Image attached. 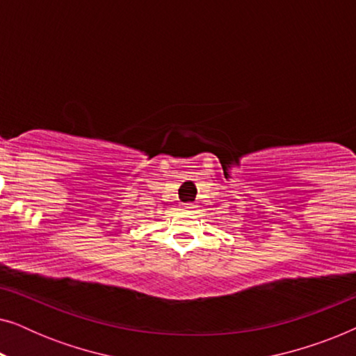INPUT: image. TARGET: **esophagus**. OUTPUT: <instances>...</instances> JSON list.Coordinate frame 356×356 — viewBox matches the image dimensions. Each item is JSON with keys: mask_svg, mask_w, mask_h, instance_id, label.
<instances>
[{"mask_svg": "<svg viewBox=\"0 0 356 356\" xmlns=\"http://www.w3.org/2000/svg\"><path fill=\"white\" fill-rule=\"evenodd\" d=\"M196 207H197L196 202H184L183 204L184 211H194V209H196Z\"/></svg>", "mask_w": 356, "mask_h": 356, "instance_id": "1", "label": "esophagus"}]
</instances>
